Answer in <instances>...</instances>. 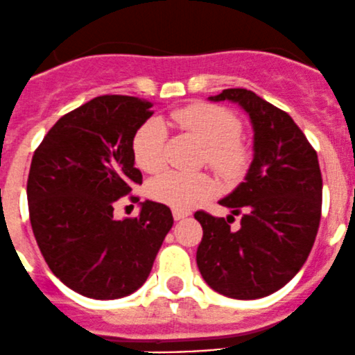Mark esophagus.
Instances as JSON below:
<instances>
[{
	"label": "esophagus",
	"instance_id": "obj_1",
	"mask_svg": "<svg viewBox=\"0 0 355 355\" xmlns=\"http://www.w3.org/2000/svg\"><path fill=\"white\" fill-rule=\"evenodd\" d=\"M189 214H191V211L187 209H173V218L175 220H184V218H187Z\"/></svg>",
	"mask_w": 355,
	"mask_h": 355
}]
</instances>
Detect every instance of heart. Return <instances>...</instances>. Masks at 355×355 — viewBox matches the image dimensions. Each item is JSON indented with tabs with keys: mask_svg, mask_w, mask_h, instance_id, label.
<instances>
[{
	"mask_svg": "<svg viewBox=\"0 0 355 355\" xmlns=\"http://www.w3.org/2000/svg\"><path fill=\"white\" fill-rule=\"evenodd\" d=\"M170 118L177 127L196 135L206 146V159L214 170L225 177H235L244 171L249 155L245 146L239 141L241 121L232 111L198 103L175 110ZM164 148L166 127L157 118H151L134 135L132 151L135 164L148 173H155L164 164ZM213 191L214 182L207 175L175 170L157 175L148 185V194L153 199L175 209L194 206L209 198Z\"/></svg>",
	"mask_w": 355,
	"mask_h": 355,
	"instance_id": "heart-1",
	"label": "heart"
}]
</instances>
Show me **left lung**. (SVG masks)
Masks as SVG:
<instances>
[{"mask_svg": "<svg viewBox=\"0 0 355 355\" xmlns=\"http://www.w3.org/2000/svg\"><path fill=\"white\" fill-rule=\"evenodd\" d=\"M209 101L241 106L252 127V161L244 182L220 204L230 214L198 211L202 241L196 261L204 282L230 299H261L288 284L306 263L321 220L318 155L285 111L247 89H225ZM241 214V228L230 220Z\"/></svg>", "mask_w": 355, "mask_h": 355, "instance_id": "left-lung-1", "label": "left lung"}]
</instances>
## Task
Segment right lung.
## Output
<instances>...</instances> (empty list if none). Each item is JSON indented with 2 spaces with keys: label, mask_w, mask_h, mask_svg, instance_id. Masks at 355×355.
Here are the masks:
<instances>
[{
  "label": "right lung",
  "mask_w": 355,
  "mask_h": 355,
  "mask_svg": "<svg viewBox=\"0 0 355 355\" xmlns=\"http://www.w3.org/2000/svg\"><path fill=\"white\" fill-rule=\"evenodd\" d=\"M151 108L132 96H99L60 118L32 156L35 242L53 275L89 299L141 288L173 227L170 207L155 200L141 202L134 220L113 218L114 202L142 184L132 142Z\"/></svg>",
  "instance_id": "1"
}]
</instances>
